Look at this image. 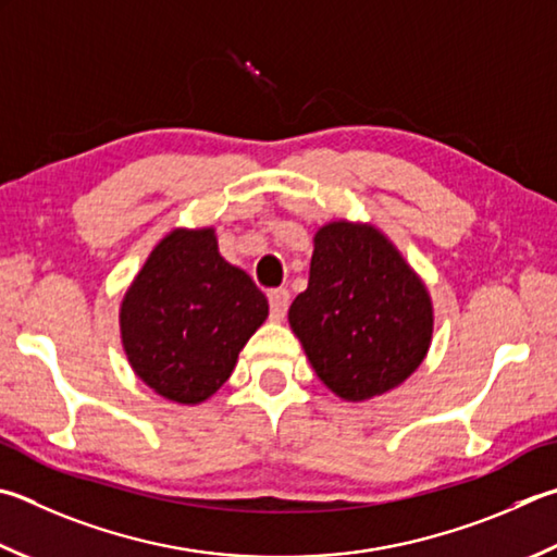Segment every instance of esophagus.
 I'll use <instances>...</instances> for the list:
<instances>
[{
	"label": "esophagus",
	"mask_w": 557,
	"mask_h": 557,
	"mask_svg": "<svg viewBox=\"0 0 557 557\" xmlns=\"http://www.w3.org/2000/svg\"><path fill=\"white\" fill-rule=\"evenodd\" d=\"M268 299H270V317H272V319H275V321H280V319H285V313H287V307H289V292H287L285 287L270 289V295H268Z\"/></svg>",
	"instance_id": "obj_1"
}]
</instances>
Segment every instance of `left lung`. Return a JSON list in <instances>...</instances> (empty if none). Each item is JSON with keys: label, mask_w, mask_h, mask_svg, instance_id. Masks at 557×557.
<instances>
[{"label": "left lung", "mask_w": 557, "mask_h": 557, "mask_svg": "<svg viewBox=\"0 0 557 557\" xmlns=\"http://www.w3.org/2000/svg\"><path fill=\"white\" fill-rule=\"evenodd\" d=\"M289 326L331 392L366 401L421 366L433 309L417 272L377 228L333 221L313 238L309 287L292 301Z\"/></svg>", "instance_id": "obj_1"}]
</instances>
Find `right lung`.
Returning a JSON list of instances; mask_svg holds the SVG:
<instances>
[{"label":"right lung","instance_id":"obj_1","mask_svg":"<svg viewBox=\"0 0 557 557\" xmlns=\"http://www.w3.org/2000/svg\"><path fill=\"white\" fill-rule=\"evenodd\" d=\"M268 299L219 256L211 228H177L150 252L121 305L131 368L150 389L199 404L228 380Z\"/></svg>","mask_w":557,"mask_h":557}]
</instances>
